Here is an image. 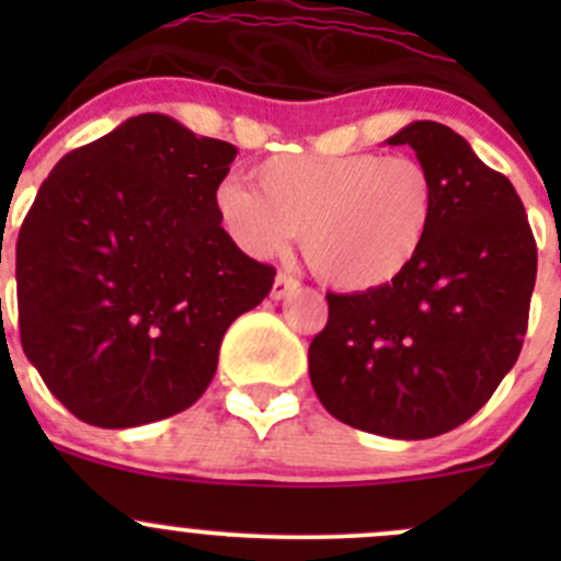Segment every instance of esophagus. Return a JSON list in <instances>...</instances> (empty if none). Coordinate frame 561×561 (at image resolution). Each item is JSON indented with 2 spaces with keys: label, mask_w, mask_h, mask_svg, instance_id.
<instances>
[{
  "label": "esophagus",
  "mask_w": 561,
  "mask_h": 561,
  "mask_svg": "<svg viewBox=\"0 0 561 561\" xmlns=\"http://www.w3.org/2000/svg\"><path fill=\"white\" fill-rule=\"evenodd\" d=\"M296 287H298V279H293V276H287V274H276L274 285H271V298H274V301H279V298H285L287 293H293Z\"/></svg>",
  "instance_id": "esophagus-1"
}]
</instances>
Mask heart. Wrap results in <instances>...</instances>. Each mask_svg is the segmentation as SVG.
<instances>
[{
    "label": "heart",
    "instance_id": "obj_1",
    "mask_svg": "<svg viewBox=\"0 0 561 561\" xmlns=\"http://www.w3.org/2000/svg\"><path fill=\"white\" fill-rule=\"evenodd\" d=\"M260 190L225 179L214 208L225 233L254 260L304 254L325 285L369 293L404 276L437 222V181L415 157L279 154L254 168Z\"/></svg>",
    "mask_w": 561,
    "mask_h": 561
}]
</instances>
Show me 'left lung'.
<instances>
[{
	"mask_svg": "<svg viewBox=\"0 0 561 561\" xmlns=\"http://www.w3.org/2000/svg\"><path fill=\"white\" fill-rule=\"evenodd\" d=\"M412 146L437 181V222L393 285L328 293V322L309 344L317 399L336 421L393 439L461 426L522 353L537 244L511 181L439 122L388 138Z\"/></svg>",
	"mask_w": 561,
	"mask_h": 561,
	"instance_id": "left-lung-1",
	"label": "left lung"
}]
</instances>
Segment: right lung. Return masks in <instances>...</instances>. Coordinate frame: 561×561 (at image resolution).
<instances>
[{"instance_id":"1","label":"right lung","mask_w":561,"mask_h":561,"mask_svg":"<svg viewBox=\"0 0 561 561\" xmlns=\"http://www.w3.org/2000/svg\"><path fill=\"white\" fill-rule=\"evenodd\" d=\"M239 149L140 113L56 162L15 244L21 347L83 423L186 410L225 331L276 271L225 233L214 192Z\"/></svg>"}]
</instances>
